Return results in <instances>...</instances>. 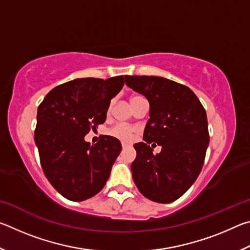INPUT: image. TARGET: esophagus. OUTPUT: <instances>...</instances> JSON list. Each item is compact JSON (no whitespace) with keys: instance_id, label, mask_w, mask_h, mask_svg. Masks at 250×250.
<instances>
[{"instance_id":"34e87169","label":"esophagus","mask_w":250,"mask_h":250,"mask_svg":"<svg viewBox=\"0 0 250 250\" xmlns=\"http://www.w3.org/2000/svg\"><path fill=\"white\" fill-rule=\"evenodd\" d=\"M121 146H122V149H125V147L130 146V145H128V143H125V142H122Z\"/></svg>"}]
</instances>
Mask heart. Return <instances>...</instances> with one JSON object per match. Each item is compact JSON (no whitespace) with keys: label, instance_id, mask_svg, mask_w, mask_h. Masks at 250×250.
Segmentation results:
<instances>
[{"label":"heart","instance_id":"1","mask_svg":"<svg viewBox=\"0 0 250 250\" xmlns=\"http://www.w3.org/2000/svg\"><path fill=\"white\" fill-rule=\"evenodd\" d=\"M138 98H141V97L139 96L131 97V104H132L134 100H137ZM112 103L113 101H110L109 103L107 112H110V110H111ZM135 132H137V128H134L132 125H116L111 126L110 129H108L107 131V133L110 135V137L116 138L118 140L124 141V142H129L132 140Z\"/></svg>","mask_w":250,"mask_h":250}]
</instances>
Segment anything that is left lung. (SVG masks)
<instances>
[{
  "label": "left lung",
  "mask_w": 250,
  "mask_h": 250,
  "mask_svg": "<svg viewBox=\"0 0 250 250\" xmlns=\"http://www.w3.org/2000/svg\"><path fill=\"white\" fill-rule=\"evenodd\" d=\"M125 78L126 86L146 96L150 104L146 142L133 146L134 183L151 201L174 202L191 188L204 164L209 142L205 109L188 87L173 80L156 76ZM152 142L163 146L160 154H153L148 146Z\"/></svg>",
  "instance_id": "left-lung-1"
}]
</instances>
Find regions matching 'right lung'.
Listing matches in <instances>:
<instances>
[{
	"instance_id": "add662e5",
	"label": "right lung",
	"mask_w": 250,
	"mask_h": 250,
	"mask_svg": "<svg viewBox=\"0 0 250 250\" xmlns=\"http://www.w3.org/2000/svg\"><path fill=\"white\" fill-rule=\"evenodd\" d=\"M125 83L124 76L80 78L53 88L37 109L34 139L45 176L69 201L90 198L104 188L121 151L116 138L94 146L84 135L107 119V108Z\"/></svg>"
}]
</instances>
